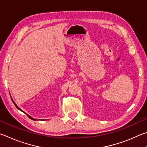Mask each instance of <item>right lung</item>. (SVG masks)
Returning a JSON list of instances; mask_svg holds the SVG:
<instances>
[{
  "instance_id": "right-lung-1",
  "label": "right lung",
  "mask_w": 147,
  "mask_h": 147,
  "mask_svg": "<svg viewBox=\"0 0 147 147\" xmlns=\"http://www.w3.org/2000/svg\"><path fill=\"white\" fill-rule=\"evenodd\" d=\"M11 100H12V99H11ZM12 101H13V100H12ZM13 103H14V104H15V105L16 106V107H17V109H18V110H20V111H22V112H24V111H22V110H21V109H20L19 107H18V106H17V105H16V103H15L14 102V101H13ZM27 115H28V117H29V118H30V119H33V120H35V119H34V118H32V117H31L30 116H29V115H28V114H27Z\"/></svg>"
}]
</instances>
